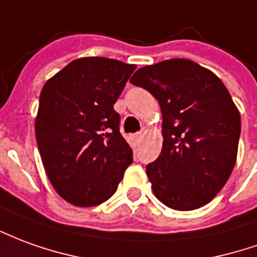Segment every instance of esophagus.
Segmentation results:
<instances>
[{
    "instance_id": "obj_1",
    "label": "esophagus",
    "mask_w": 257,
    "mask_h": 257,
    "mask_svg": "<svg viewBox=\"0 0 257 257\" xmlns=\"http://www.w3.org/2000/svg\"><path fill=\"white\" fill-rule=\"evenodd\" d=\"M142 138H143V135H142V134L132 135V141H134L135 145H138V143H139V142L142 141Z\"/></svg>"
}]
</instances>
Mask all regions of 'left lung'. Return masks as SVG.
Returning a JSON list of instances; mask_svg holds the SVG:
<instances>
[{"instance_id": "8db88e82", "label": "left lung", "mask_w": 257, "mask_h": 257, "mask_svg": "<svg viewBox=\"0 0 257 257\" xmlns=\"http://www.w3.org/2000/svg\"><path fill=\"white\" fill-rule=\"evenodd\" d=\"M131 83L159 100L163 149L146 172L156 197L174 210L209 203L234 170L241 115L218 76L185 58L143 66Z\"/></svg>"}]
</instances>
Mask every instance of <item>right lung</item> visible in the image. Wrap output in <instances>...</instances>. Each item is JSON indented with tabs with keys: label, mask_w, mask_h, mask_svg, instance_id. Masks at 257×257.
Instances as JSON below:
<instances>
[{
	"label": "right lung",
	"mask_w": 257,
	"mask_h": 257,
	"mask_svg": "<svg viewBox=\"0 0 257 257\" xmlns=\"http://www.w3.org/2000/svg\"><path fill=\"white\" fill-rule=\"evenodd\" d=\"M135 68L86 57L43 86L36 141L54 189L73 206L90 207L110 199L134 161L114 104Z\"/></svg>",
	"instance_id": "right-lung-1"
}]
</instances>
